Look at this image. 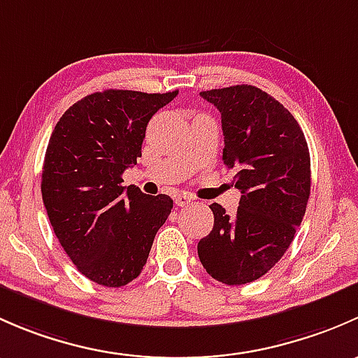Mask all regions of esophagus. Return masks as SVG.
<instances>
[{"mask_svg":"<svg viewBox=\"0 0 358 358\" xmlns=\"http://www.w3.org/2000/svg\"><path fill=\"white\" fill-rule=\"evenodd\" d=\"M191 203H193V198L187 196V194H178V196H176V205L178 206H186Z\"/></svg>","mask_w":358,"mask_h":358,"instance_id":"34e87169","label":"esophagus"}]
</instances>
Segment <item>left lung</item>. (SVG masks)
<instances>
[{
    "label": "left lung",
    "mask_w": 358,
    "mask_h": 358,
    "mask_svg": "<svg viewBox=\"0 0 358 358\" xmlns=\"http://www.w3.org/2000/svg\"><path fill=\"white\" fill-rule=\"evenodd\" d=\"M222 119L227 169L241 200L234 215L212 203L213 227L198 243L205 271L229 286L267 274L285 255L310 196V153L301 127L275 98L248 84L201 91Z\"/></svg>",
    "instance_id": "1"
}]
</instances>
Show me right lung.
Returning <instances> with one entry per match:
<instances>
[{
    "label": "right lung",
    "instance_id": "add662e5",
    "mask_svg": "<svg viewBox=\"0 0 358 358\" xmlns=\"http://www.w3.org/2000/svg\"><path fill=\"white\" fill-rule=\"evenodd\" d=\"M178 93H93L51 132L41 180L48 217L80 274L106 288L138 278L172 210L171 196L122 186V174L141 157L150 119Z\"/></svg>",
    "mask_w": 358,
    "mask_h": 358
}]
</instances>
